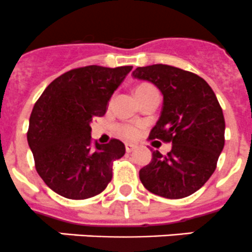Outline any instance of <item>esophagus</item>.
<instances>
[{
	"mask_svg": "<svg viewBox=\"0 0 252 252\" xmlns=\"http://www.w3.org/2000/svg\"><path fill=\"white\" fill-rule=\"evenodd\" d=\"M136 145H134V144H126V152H131V151H134V150L136 149Z\"/></svg>",
	"mask_w": 252,
	"mask_h": 252,
	"instance_id": "34e87169",
	"label": "esophagus"
}]
</instances>
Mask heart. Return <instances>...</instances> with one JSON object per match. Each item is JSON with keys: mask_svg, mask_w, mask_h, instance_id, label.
<instances>
[{"mask_svg": "<svg viewBox=\"0 0 252 252\" xmlns=\"http://www.w3.org/2000/svg\"><path fill=\"white\" fill-rule=\"evenodd\" d=\"M150 88V85H140L138 86L136 91L141 90V89ZM118 133L121 134L123 138L129 139V140H133L136 139L141 133V126L139 123H126V124H121L118 126Z\"/></svg>", "mask_w": 252, "mask_h": 252, "instance_id": "obj_1", "label": "heart"}]
</instances>
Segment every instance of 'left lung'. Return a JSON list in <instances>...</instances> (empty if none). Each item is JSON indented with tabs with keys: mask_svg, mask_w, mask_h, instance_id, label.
<instances>
[{
	"mask_svg": "<svg viewBox=\"0 0 252 252\" xmlns=\"http://www.w3.org/2000/svg\"><path fill=\"white\" fill-rule=\"evenodd\" d=\"M133 77L156 85L163 106L149 139L172 142L168 154L152 151L139 177L150 192L167 199L194 194L210 179L224 146L225 123L211 86L199 75L167 64L138 67Z\"/></svg>",
	"mask_w": 252,
	"mask_h": 252,
	"instance_id": "left-lung-1",
	"label": "left lung"
}]
</instances>
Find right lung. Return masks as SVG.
I'll return each mask as SVG.
<instances>
[{
  "mask_svg": "<svg viewBox=\"0 0 252 252\" xmlns=\"http://www.w3.org/2000/svg\"><path fill=\"white\" fill-rule=\"evenodd\" d=\"M131 65H88L56 78L34 105L28 144L35 168L58 195L84 200L98 195L112 179V163L126 154L117 139L93 144L91 122L105 116L107 103Z\"/></svg>",
  "mask_w": 252,
  "mask_h": 252,
  "instance_id": "add662e5",
  "label": "right lung"
}]
</instances>
